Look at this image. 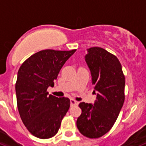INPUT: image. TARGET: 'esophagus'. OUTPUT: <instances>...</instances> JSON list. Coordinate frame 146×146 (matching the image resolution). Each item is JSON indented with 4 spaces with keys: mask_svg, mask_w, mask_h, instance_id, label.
I'll return each mask as SVG.
<instances>
[{
    "mask_svg": "<svg viewBox=\"0 0 146 146\" xmlns=\"http://www.w3.org/2000/svg\"><path fill=\"white\" fill-rule=\"evenodd\" d=\"M70 104H71V106H74V105H78V102L75 101L74 99L72 98L70 99Z\"/></svg>",
    "mask_w": 146,
    "mask_h": 146,
    "instance_id": "esophagus-1",
    "label": "esophagus"
}]
</instances>
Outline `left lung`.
I'll return each instance as SVG.
<instances>
[{
	"instance_id": "obj_1",
	"label": "left lung",
	"mask_w": 146,
	"mask_h": 146,
	"mask_svg": "<svg viewBox=\"0 0 146 146\" xmlns=\"http://www.w3.org/2000/svg\"><path fill=\"white\" fill-rule=\"evenodd\" d=\"M92 76L93 104L81 102L77 127L88 138H99L113 126L125 101V79L121 66L113 54L99 47L87 49L85 56Z\"/></svg>"
}]
</instances>
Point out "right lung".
<instances>
[{
  "instance_id": "right-lung-1",
  "label": "right lung",
  "mask_w": 146,
  "mask_h": 146,
  "mask_svg": "<svg viewBox=\"0 0 146 146\" xmlns=\"http://www.w3.org/2000/svg\"><path fill=\"white\" fill-rule=\"evenodd\" d=\"M76 51L43 50L33 54L19 68L15 84L17 104L23 123L39 139L54 137L70 107L68 98L48 95L60 69Z\"/></svg>"
}]
</instances>
